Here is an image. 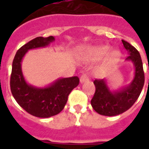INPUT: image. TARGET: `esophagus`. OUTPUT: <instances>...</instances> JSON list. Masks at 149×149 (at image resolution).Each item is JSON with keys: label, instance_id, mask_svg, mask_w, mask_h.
Instances as JSON below:
<instances>
[{"label": "esophagus", "instance_id": "34e87169", "mask_svg": "<svg viewBox=\"0 0 149 149\" xmlns=\"http://www.w3.org/2000/svg\"><path fill=\"white\" fill-rule=\"evenodd\" d=\"M79 80H80V83H81V84H83V83H84V82L88 81L89 77H87L86 74H83L81 77H80V79H79Z\"/></svg>", "mask_w": 149, "mask_h": 149}]
</instances>
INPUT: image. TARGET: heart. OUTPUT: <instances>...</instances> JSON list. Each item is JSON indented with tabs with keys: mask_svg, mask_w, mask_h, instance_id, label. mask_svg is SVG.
<instances>
[{
	"mask_svg": "<svg viewBox=\"0 0 149 149\" xmlns=\"http://www.w3.org/2000/svg\"><path fill=\"white\" fill-rule=\"evenodd\" d=\"M110 46L107 45H100L97 46H91L84 49L82 52L80 58L82 60H97L103 58L110 51ZM120 57V53L118 51L113 50L107 55L103 64L104 69L110 67L111 65L117 63Z\"/></svg>",
	"mask_w": 149,
	"mask_h": 149,
	"instance_id": "b5f03b06",
	"label": "heart"
}]
</instances>
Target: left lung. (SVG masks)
I'll list each match as a JSON object with an SVG mask.
<instances>
[{"label": "left lung", "mask_w": 149, "mask_h": 149, "mask_svg": "<svg viewBox=\"0 0 149 149\" xmlns=\"http://www.w3.org/2000/svg\"><path fill=\"white\" fill-rule=\"evenodd\" d=\"M121 41L129 55L126 60L131 61L134 65V78L128 86L117 91L109 88L106 79L93 81L96 91L91 103L94 111L101 115L115 116L127 111L138 100L143 88L145 74L141 56L130 43Z\"/></svg>", "instance_id": "1"}]
</instances>
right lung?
Returning a JSON list of instances; mask_svg holds the SVG:
<instances>
[{
  "instance_id": "obj_1",
  "label": "right lung",
  "mask_w": 149,
  "mask_h": 149,
  "mask_svg": "<svg viewBox=\"0 0 149 149\" xmlns=\"http://www.w3.org/2000/svg\"><path fill=\"white\" fill-rule=\"evenodd\" d=\"M55 41L53 36L37 37L20 48L12 63L10 86L13 97L24 111L38 118H50L64 108L70 92L78 86L77 77L59 78L45 87L30 85L24 79L22 70V58L30 49L46 47Z\"/></svg>"
}]
</instances>
